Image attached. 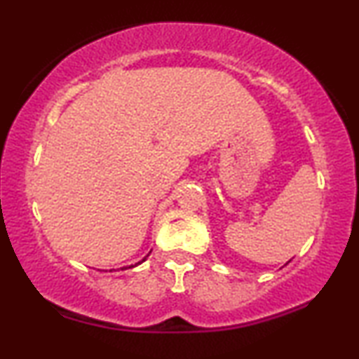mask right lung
I'll use <instances>...</instances> for the list:
<instances>
[{
	"instance_id": "add662e5",
	"label": "right lung",
	"mask_w": 359,
	"mask_h": 359,
	"mask_svg": "<svg viewBox=\"0 0 359 359\" xmlns=\"http://www.w3.org/2000/svg\"><path fill=\"white\" fill-rule=\"evenodd\" d=\"M142 262H145V258H144V259H142ZM142 262H139V263H135V264H132V266H129V268H134V266H137V264H140ZM121 269H126V268H121Z\"/></svg>"
}]
</instances>
